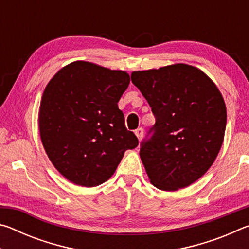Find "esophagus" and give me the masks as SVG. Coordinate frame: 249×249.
Wrapping results in <instances>:
<instances>
[{
    "instance_id": "34e87169",
    "label": "esophagus",
    "mask_w": 249,
    "mask_h": 249,
    "mask_svg": "<svg viewBox=\"0 0 249 249\" xmlns=\"http://www.w3.org/2000/svg\"><path fill=\"white\" fill-rule=\"evenodd\" d=\"M135 135H136V136H137L138 141L141 142L142 136H144V129H142V127H141V128H137L136 130H135Z\"/></svg>"
}]
</instances>
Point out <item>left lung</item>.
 <instances>
[{"label":"left lung","mask_w":249,"mask_h":249,"mask_svg":"<svg viewBox=\"0 0 249 249\" xmlns=\"http://www.w3.org/2000/svg\"><path fill=\"white\" fill-rule=\"evenodd\" d=\"M130 77L156 119L140 151L150 182L163 191L188 187L213 165L224 140L220 90L203 71L185 64L134 71Z\"/></svg>","instance_id":"left-lung-1"}]
</instances>
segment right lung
I'll return each mask as SVG.
<instances>
[{
	"label": "right lung",
	"instance_id": "obj_1",
	"mask_svg": "<svg viewBox=\"0 0 249 249\" xmlns=\"http://www.w3.org/2000/svg\"><path fill=\"white\" fill-rule=\"evenodd\" d=\"M129 81L125 71L74 61L45 88L38 115L40 140L54 168L72 183L102 184L125 151L138 146L117 105Z\"/></svg>",
	"mask_w": 249,
	"mask_h": 249
}]
</instances>
